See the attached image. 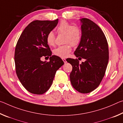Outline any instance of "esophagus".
<instances>
[{
	"instance_id": "esophagus-1",
	"label": "esophagus",
	"mask_w": 123,
	"mask_h": 123,
	"mask_svg": "<svg viewBox=\"0 0 123 123\" xmlns=\"http://www.w3.org/2000/svg\"><path fill=\"white\" fill-rule=\"evenodd\" d=\"M62 60H63V62H64V63H67V61H66V60L65 59H62Z\"/></svg>"
}]
</instances>
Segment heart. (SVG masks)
I'll list each match as a JSON object with an SVG mask.
<instances>
[{"mask_svg":"<svg viewBox=\"0 0 123 123\" xmlns=\"http://www.w3.org/2000/svg\"><path fill=\"white\" fill-rule=\"evenodd\" d=\"M58 34H64L63 43L65 44L58 47L53 51L55 55L65 58L69 55L71 51V45L75 47L79 44L81 38V32L78 26L71 25L65 20H62L56 28ZM48 44L53 46L55 43V36L53 31H50L47 35Z\"/></svg>","mask_w":123,"mask_h":123,"instance_id":"b5f03b06","label":"heart"}]
</instances>
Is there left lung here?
<instances>
[{
  "label": "left lung",
  "instance_id": "left-lung-1",
  "mask_svg": "<svg viewBox=\"0 0 123 123\" xmlns=\"http://www.w3.org/2000/svg\"><path fill=\"white\" fill-rule=\"evenodd\" d=\"M82 36L74 54L86 60L67 59L73 69L70 80L73 88L79 92L88 93L100 84L105 75L109 62V46L106 38L100 28L88 18L81 19Z\"/></svg>",
  "mask_w": 123,
  "mask_h": 123
}]
</instances>
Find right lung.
I'll return each instance as SVG.
<instances>
[{
    "mask_svg": "<svg viewBox=\"0 0 123 123\" xmlns=\"http://www.w3.org/2000/svg\"><path fill=\"white\" fill-rule=\"evenodd\" d=\"M58 19L54 20H34L20 35L14 52L16 72L23 86L29 92L42 94L51 86L57 70L64 62L52 52L46 41L49 32L55 28ZM50 57L43 62L40 58Z\"/></svg>",
    "mask_w": 123,
    "mask_h": 123,
    "instance_id": "obj_1",
    "label": "right lung"
}]
</instances>
